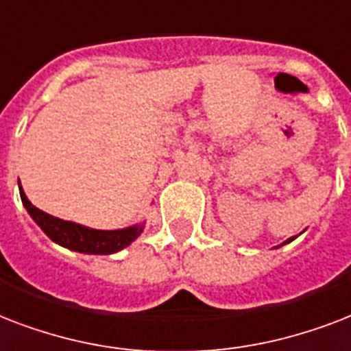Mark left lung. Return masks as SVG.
Masks as SVG:
<instances>
[{"mask_svg":"<svg viewBox=\"0 0 351 351\" xmlns=\"http://www.w3.org/2000/svg\"><path fill=\"white\" fill-rule=\"evenodd\" d=\"M295 238H297V236H293V238H289V240H286V241H284V243H280V245H278V247H282V245H286V243H289V241H293V240H295Z\"/></svg>","mask_w":351,"mask_h":351,"instance_id":"obj_1","label":"left lung"}]
</instances>
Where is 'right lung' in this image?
<instances>
[{
	"mask_svg": "<svg viewBox=\"0 0 351 351\" xmlns=\"http://www.w3.org/2000/svg\"><path fill=\"white\" fill-rule=\"evenodd\" d=\"M21 203L31 214V218L36 221V225L45 232V234L58 245L71 249V251L84 252V254H113V252L122 251L133 240H137L138 234L145 229V223H135L126 229L117 230H99L89 229L75 221H65V219L54 218L51 214L43 213L40 208L32 205L27 199L25 192L20 184Z\"/></svg>",
	"mask_w": 351,
	"mask_h": 351,
	"instance_id": "1",
	"label": "right lung"
}]
</instances>
